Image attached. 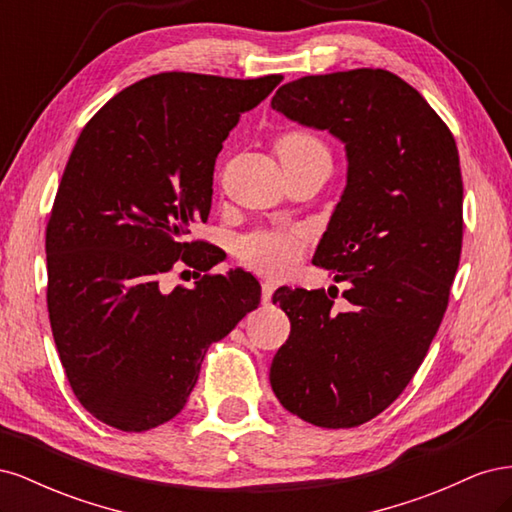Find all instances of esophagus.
Returning <instances> with one entry per match:
<instances>
[{
	"label": "esophagus",
	"mask_w": 512,
	"mask_h": 512,
	"mask_svg": "<svg viewBox=\"0 0 512 512\" xmlns=\"http://www.w3.org/2000/svg\"><path fill=\"white\" fill-rule=\"evenodd\" d=\"M275 288L277 286L273 282H262V303H269L271 301Z\"/></svg>",
	"instance_id": "esophagus-1"
}]
</instances>
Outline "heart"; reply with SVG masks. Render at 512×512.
<instances>
[{"label": "heart", "instance_id": "obj_1", "mask_svg": "<svg viewBox=\"0 0 512 512\" xmlns=\"http://www.w3.org/2000/svg\"><path fill=\"white\" fill-rule=\"evenodd\" d=\"M277 153H280L282 162H299L316 156H329V151L320 138L305 130L284 134L280 143H277ZM307 239V230L297 226L262 228L239 239L237 254L254 271L280 277L299 265Z\"/></svg>", "mask_w": 512, "mask_h": 512}]
</instances>
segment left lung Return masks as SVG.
<instances>
[{"label":"left lung","mask_w":512,"mask_h":512,"mask_svg":"<svg viewBox=\"0 0 512 512\" xmlns=\"http://www.w3.org/2000/svg\"><path fill=\"white\" fill-rule=\"evenodd\" d=\"M271 106L344 143L346 188L312 262L350 282L352 305L337 314L331 290H275L290 335L271 389L316 427H359L406 389L444 318L463 239L457 145L427 100L380 68L303 76Z\"/></svg>","instance_id":"8db88e82"}]
</instances>
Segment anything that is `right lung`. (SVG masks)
<instances>
[{
    "label": "right lung",
    "mask_w": 512,
    "mask_h": 512,
    "mask_svg": "<svg viewBox=\"0 0 512 512\" xmlns=\"http://www.w3.org/2000/svg\"><path fill=\"white\" fill-rule=\"evenodd\" d=\"M282 83L162 72L91 117L46 226L51 329L83 408L121 431L177 416L200 365L260 303L252 273L203 275L160 290L181 260L198 271L215 245L192 239L211 211L213 168L228 132Z\"/></svg>",
    "instance_id": "right-lung-1"
}]
</instances>
